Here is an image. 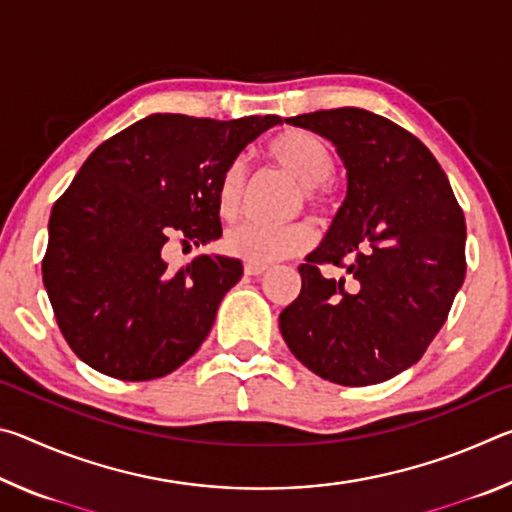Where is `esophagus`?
Instances as JSON below:
<instances>
[{
    "label": "esophagus",
    "instance_id": "1",
    "mask_svg": "<svg viewBox=\"0 0 512 512\" xmlns=\"http://www.w3.org/2000/svg\"><path fill=\"white\" fill-rule=\"evenodd\" d=\"M246 275H264L268 271L266 264H257V262H246L244 264Z\"/></svg>",
    "mask_w": 512,
    "mask_h": 512
}]
</instances>
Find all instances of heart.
Returning a JSON list of instances; mask_svg holds the SVG:
<instances>
[{
  "instance_id": "b5f03b06",
  "label": "heart",
  "mask_w": 512,
  "mask_h": 512,
  "mask_svg": "<svg viewBox=\"0 0 512 512\" xmlns=\"http://www.w3.org/2000/svg\"><path fill=\"white\" fill-rule=\"evenodd\" d=\"M266 155L275 167H280L289 178L300 185L302 198L311 207L325 205V183L334 176L336 160L329 146L314 133L291 128L275 135L266 144ZM244 180L246 169L239 160L230 162L223 169L216 187V210L221 219H235L244 201ZM225 248L232 255L248 262L271 264L277 259L298 255L314 244V232L307 223H291L284 228L262 223H239L225 232Z\"/></svg>"
}]
</instances>
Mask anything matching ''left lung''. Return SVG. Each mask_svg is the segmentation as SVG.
<instances>
[{
	"label": "left lung",
	"instance_id": "8db88e82",
	"mask_svg": "<svg viewBox=\"0 0 512 512\" xmlns=\"http://www.w3.org/2000/svg\"><path fill=\"white\" fill-rule=\"evenodd\" d=\"M287 124L323 135L348 171L327 235L300 264V296L280 332L302 366L341 386H370L418 363L465 280V216L418 137L361 108ZM345 267L323 278L317 266Z\"/></svg>",
	"mask_w": 512,
	"mask_h": 512
}]
</instances>
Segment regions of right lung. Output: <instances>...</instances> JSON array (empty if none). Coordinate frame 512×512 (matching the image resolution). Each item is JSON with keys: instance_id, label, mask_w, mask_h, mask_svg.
Returning <instances> with one entry per match:
<instances>
[{"instance_id": "add662e5", "label": "right lung", "mask_w": 512, "mask_h": 512, "mask_svg": "<svg viewBox=\"0 0 512 512\" xmlns=\"http://www.w3.org/2000/svg\"><path fill=\"white\" fill-rule=\"evenodd\" d=\"M277 115L216 121L149 115L92 151L54 203L42 282L76 357L103 375L149 381L201 348L221 300L244 275L239 259L164 262L171 237H221L223 169Z\"/></svg>"}]
</instances>
